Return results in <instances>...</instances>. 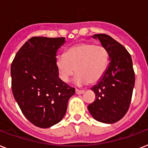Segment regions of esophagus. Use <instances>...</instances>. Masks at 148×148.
Returning a JSON list of instances; mask_svg holds the SVG:
<instances>
[{"label": "esophagus", "mask_w": 148, "mask_h": 148, "mask_svg": "<svg viewBox=\"0 0 148 148\" xmlns=\"http://www.w3.org/2000/svg\"><path fill=\"white\" fill-rule=\"evenodd\" d=\"M75 92H76L77 95H81V94H83L84 92V90H78V89H76L75 90Z\"/></svg>", "instance_id": "esophagus-1"}]
</instances>
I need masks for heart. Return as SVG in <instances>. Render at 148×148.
Returning <instances> with one entry per match:
<instances>
[{
    "mask_svg": "<svg viewBox=\"0 0 148 148\" xmlns=\"http://www.w3.org/2000/svg\"><path fill=\"white\" fill-rule=\"evenodd\" d=\"M109 62L108 50L102 45L82 42L66 51L64 56L57 60L60 79L68 82L75 73V82L78 85L98 82L105 74Z\"/></svg>",
    "mask_w": 148,
    "mask_h": 148,
    "instance_id": "heart-1",
    "label": "heart"
}]
</instances>
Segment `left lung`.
<instances>
[{
  "mask_svg": "<svg viewBox=\"0 0 148 148\" xmlns=\"http://www.w3.org/2000/svg\"><path fill=\"white\" fill-rule=\"evenodd\" d=\"M109 53L110 62L103 77L91 90L96 100L88 105L95 119L106 124L118 121L131 104L135 75L131 54L125 47L105 34H95Z\"/></svg>",
  "mask_w": 148,
  "mask_h": 148,
  "instance_id": "left-lung-1",
  "label": "left lung"
}]
</instances>
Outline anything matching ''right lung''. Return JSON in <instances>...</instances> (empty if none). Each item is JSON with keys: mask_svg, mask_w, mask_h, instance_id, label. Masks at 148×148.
Segmentation results:
<instances>
[{"mask_svg": "<svg viewBox=\"0 0 148 148\" xmlns=\"http://www.w3.org/2000/svg\"><path fill=\"white\" fill-rule=\"evenodd\" d=\"M64 38L33 37L11 64V89L23 114L34 125L47 128L62 120L75 89L58 77L56 53Z\"/></svg>", "mask_w": 148, "mask_h": 148, "instance_id": "add662e5", "label": "right lung"}]
</instances>
